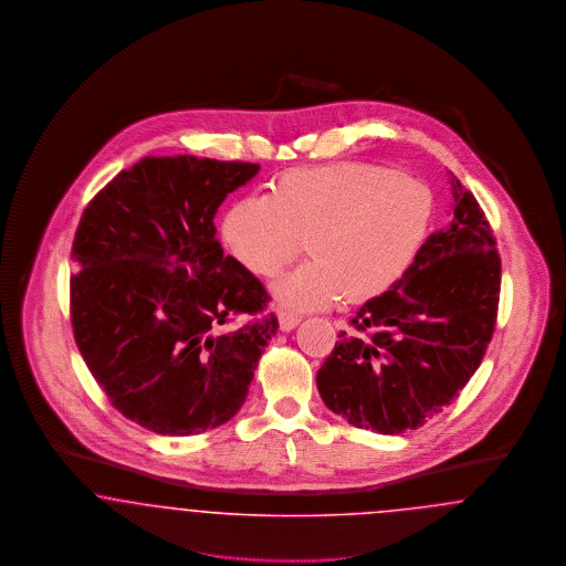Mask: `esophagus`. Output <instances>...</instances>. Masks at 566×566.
Segmentation results:
<instances>
[{
    "mask_svg": "<svg viewBox=\"0 0 566 566\" xmlns=\"http://www.w3.org/2000/svg\"><path fill=\"white\" fill-rule=\"evenodd\" d=\"M277 321H280V328L282 331H293L296 324L301 323V318L296 314L286 312V310H277Z\"/></svg>",
    "mask_w": 566,
    "mask_h": 566,
    "instance_id": "1",
    "label": "esophagus"
}]
</instances>
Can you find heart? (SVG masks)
I'll list each match as a JSON object with an SVG mask.
<instances>
[{
	"mask_svg": "<svg viewBox=\"0 0 566 566\" xmlns=\"http://www.w3.org/2000/svg\"><path fill=\"white\" fill-rule=\"evenodd\" d=\"M432 197L420 180L365 163L296 167L270 197L238 201L222 224L233 259L275 280L307 240L310 263L275 289L295 310H321L344 296L363 303L388 293L418 256Z\"/></svg>",
	"mask_w": 566,
	"mask_h": 566,
	"instance_id": "heart-1",
	"label": "heart"
}]
</instances>
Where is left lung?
I'll list each match as a JSON object with an SVG mask.
<instances>
[{
    "label": "left lung",
    "mask_w": 566,
    "mask_h": 566,
    "mask_svg": "<svg viewBox=\"0 0 566 566\" xmlns=\"http://www.w3.org/2000/svg\"><path fill=\"white\" fill-rule=\"evenodd\" d=\"M454 216L422 243L403 277L367 301L318 369L324 405L352 427H422L478 371L492 339L501 256L471 190L452 176Z\"/></svg>",
    "instance_id": "8db88e82"
}]
</instances>
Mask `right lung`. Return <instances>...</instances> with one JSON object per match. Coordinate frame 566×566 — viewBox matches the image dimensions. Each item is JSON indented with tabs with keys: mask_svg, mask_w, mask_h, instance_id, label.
<instances>
[{
	"mask_svg": "<svg viewBox=\"0 0 566 566\" xmlns=\"http://www.w3.org/2000/svg\"><path fill=\"white\" fill-rule=\"evenodd\" d=\"M256 171V163L144 157L82 212L74 339L112 407L148 431L185 437L231 420L277 333L265 286L216 240L218 206ZM238 317V329L219 331Z\"/></svg>",
	"mask_w": 566,
	"mask_h": 566,
	"instance_id": "add662e5",
	"label": "right lung"
}]
</instances>
